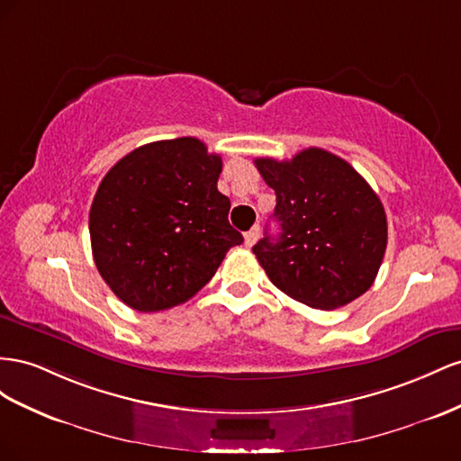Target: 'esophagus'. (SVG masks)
I'll return each mask as SVG.
<instances>
[{
	"label": "esophagus",
	"mask_w": 461,
	"mask_h": 461,
	"mask_svg": "<svg viewBox=\"0 0 461 461\" xmlns=\"http://www.w3.org/2000/svg\"><path fill=\"white\" fill-rule=\"evenodd\" d=\"M258 235H260V228H258V226L249 230V231L245 233V245H247V247H253V245L257 243V240H258Z\"/></svg>",
	"instance_id": "1"
}]
</instances>
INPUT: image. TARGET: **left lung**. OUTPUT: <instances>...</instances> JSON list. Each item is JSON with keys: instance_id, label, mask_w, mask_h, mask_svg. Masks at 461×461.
Returning <instances> with one entry per match:
<instances>
[{"instance_id": "8db88e82", "label": "left lung", "mask_w": 461, "mask_h": 461, "mask_svg": "<svg viewBox=\"0 0 461 461\" xmlns=\"http://www.w3.org/2000/svg\"><path fill=\"white\" fill-rule=\"evenodd\" d=\"M276 193L278 238L255 247L260 267L285 295L334 311L363 295L383 265L388 226L378 194L339 156L305 149L292 160L257 158Z\"/></svg>"}]
</instances>
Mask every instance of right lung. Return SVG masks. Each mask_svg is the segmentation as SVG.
<instances>
[{"label": "right lung", "mask_w": 461, "mask_h": 461, "mask_svg": "<svg viewBox=\"0 0 461 461\" xmlns=\"http://www.w3.org/2000/svg\"><path fill=\"white\" fill-rule=\"evenodd\" d=\"M221 158L194 137L156 140L104 176L88 230L100 276L125 305L154 312L185 303L243 235L216 187Z\"/></svg>", "instance_id": "add662e5"}]
</instances>
